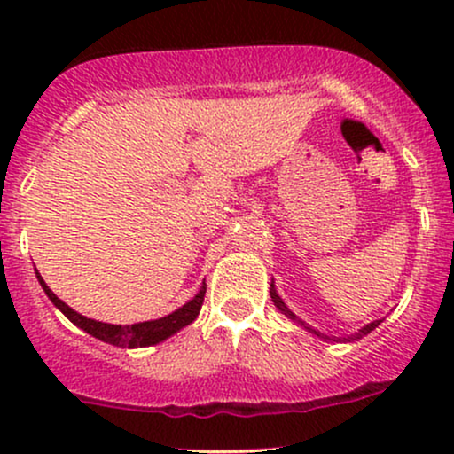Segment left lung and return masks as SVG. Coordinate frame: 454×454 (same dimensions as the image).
I'll use <instances>...</instances> for the list:
<instances>
[{"label":"left lung","instance_id":"8db88e82","mask_svg":"<svg viewBox=\"0 0 454 454\" xmlns=\"http://www.w3.org/2000/svg\"><path fill=\"white\" fill-rule=\"evenodd\" d=\"M270 299H273V303H275V307H278V309L281 311V314H286V316H288V317H290V320H293V322H296V325H301V326H303V328H305V331H309V333H311V335H317V337H320V340H328V341H335V337H328V335H325V333L316 331V328H311L309 325H305V322H303V320H301V317H296V316L293 314V311H290V309H288V307H286V303H284V301H281V296L278 294V290H275V286H273V284H270ZM380 322H382V320H373V322H369V325H367V326H363V328H361V331H358V333H356V335H350V337H343V341L361 340V337H364V335H367V333H372V331H373V328H376V326L380 325ZM337 341H340V340H337Z\"/></svg>","mask_w":454,"mask_h":454}]
</instances>
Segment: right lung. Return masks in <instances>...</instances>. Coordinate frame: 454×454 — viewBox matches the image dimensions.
Returning a JSON list of instances; mask_svg holds the SVG:
<instances>
[{
    "label": "right lung",
    "instance_id": "right-lung-1",
    "mask_svg": "<svg viewBox=\"0 0 454 454\" xmlns=\"http://www.w3.org/2000/svg\"><path fill=\"white\" fill-rule=\"evenodd\" d=\"M38 281H40V286L44 288L46 296L53 301V305L67 317V320L74 322L78 328H82L85 333H90V335L96 337V340L113 343V346H117V348H147V346H155V343L168 340V337L175 335L176 331H181V328L192 325V322L196 320L198 311H200V307H202V301H205V293H207V288L202 286L200 293H198L194 299L190 301V303L179 307V309L173 311V314L160 317V320H149V322H138V325L121 326V325H106V322H98V320H91V317L81 316L78 311L72 309V307H67L64 301L57 299V296L53 294V290H51L49 286L44 284V279L40 278V273H38Z\"/></svg>",
    "mask_w": 454,
    "mask_h": 454
}]
</instances>
